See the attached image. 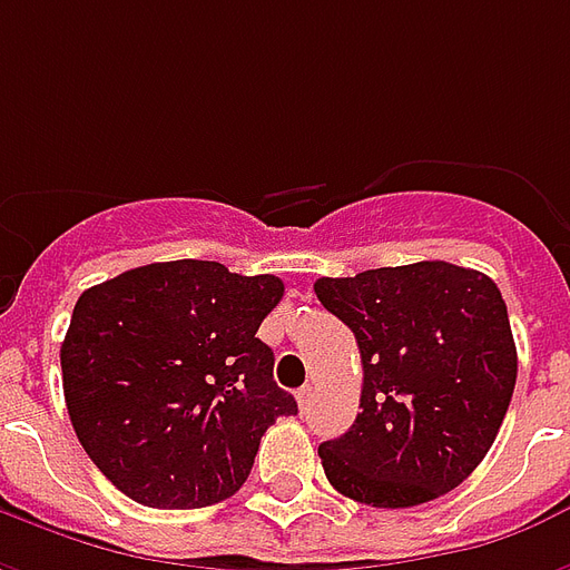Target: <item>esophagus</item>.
Listing matches in <instances>:
<instances>
[{
    "mask_svg": "<svg viewBox=\"0 0 570 570\" xmlns=\"http://www.w3.org/2000/svg\"><path fill=\"white\" fill-rule=\"evenodd\" d=\"M296 400H298V409H308L311 400H314V387H311V384H305V387H298Z\"/></svg>",
    "mask_w": 570,
    "mask_h": 570,
    "instance_id": "esophagus-1",
    "label": "esophagus"
}]
</instances>
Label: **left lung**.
<instances>
[{
    "label": "left lung",
    "mask_w": 570,
    "mask_h": 570,
    "mask_svg": "<svg viewBox=\"0 0 570 570\" xmlns=\"http://www.w3.org/2000/svg\"><path fill=\"white\" fill-rule=\"evenodd\" d=\"M321 305L354 333L357 421L321 452L335 491L370 507H419L458 489L503 424L515 342L498 284L452 262L321 277Z\"/></svg>",
    "instance_id": "1"
}]
</instances>
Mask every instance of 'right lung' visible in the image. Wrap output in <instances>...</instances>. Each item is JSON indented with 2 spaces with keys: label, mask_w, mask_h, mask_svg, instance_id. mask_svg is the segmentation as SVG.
I'll use <instances>...</instances> for the list:
<instances>
[{
  "label": "right lung",
  "mask_w": 570,
  "mask_h": 570,
  "mask_svg": "<svg viewBox=\"0 0 570 570\" xmlns=\"http://www.w3.org/2000/svg\"><path fill=\"white\" fill-rule=\"evenodd\" d=\"M284 296L274 274L151 262L85 289L60 345L81 449L130 501L195 510L232 498L293 394L274 382L259 326Z\"/></svg>",
  "instance_id": "add662e5"
}]
</instances>
